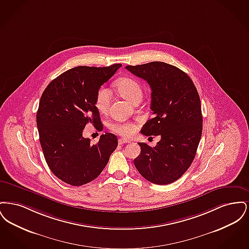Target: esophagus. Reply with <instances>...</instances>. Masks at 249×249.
Listing matches in <instances>:
<instances>
[{
  "mask_svg": "<svg viewBox=\"0 0 249 249\" xmlns=\"http://www.w3.org/2000/svg\"><path fill=\"white\" fill-rule=\"evenodd\" d=\"M127 142H130V141H129V140H127V139H124V138H119V144H122V143H127Z\"/></svg>",
  "mask_w": 249,
  "mask_h": 249,
  "instance_id": "34e87169",
  "label": "esophagus"
}]
</instances>
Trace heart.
<instances>
[{
    "instance_id": "obj_1",
    "label": "heart",
    "mask_w": 249,
    "mask_h": 249,
    "mask_svg": "<svg viewBox=\"0 0 249 249\" xmlns=\"http://www.w3.org/2000/svg\"><path fill=\"white\" fill-rule=\"evenodd\" d=\"M115 89L120 96L129 100L131 103L140 102L142 97L141 84L131 77H121L115 83ZM111 105V92L106 87H101L95 97V107L100 113H107ZM114 132L124 137H130L136 130V125L133 122L116 120L109 125Z\"/></svg>"
}]
</instances>
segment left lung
I'll return each mask as SVG.
<instances>
[{
  "label": "left lung",
  "instance_id": "left-lung-1",
  "mask_svg": "<svg viewBox=\"0 0 249 249\" xmlns=\"http://www.w3.org/2000/svg\"><path fill=\"white\" fill-rule=\"evenodd\" d=\"M151 88L153 118L142 126L146 136L160 135L154 147L139 142L141 153L133 162L142 178L167 185L181 178L192 163L202 131L201 100L185 71L162 61L126 66Z\"/></svg>",
  "mask_w": 249,
  "mask_h": 249
}]
</instances>
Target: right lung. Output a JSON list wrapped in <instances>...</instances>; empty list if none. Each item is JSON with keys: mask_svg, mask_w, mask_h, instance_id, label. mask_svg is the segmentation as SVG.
<instances>
[{"mask_svg": "<svg viewBox=\"0 0 249 249\" xmlns=\"http://www.w3.org/2000/svg\"><path fill=\"white\" fill-rule=\"evenodd\" d=\"M119 67L71 68L48 84L41 96L36 123L43 153L51 172L69 185L82 186L98 178L118 146L113 133L102 134L91 144L83 130L88 123L103 130L95 97Z\"/></svg>", "mask_w": 249, "mask_h": 249, "instance_id": "obj_1", "label": "right lung"}]
</instances>
